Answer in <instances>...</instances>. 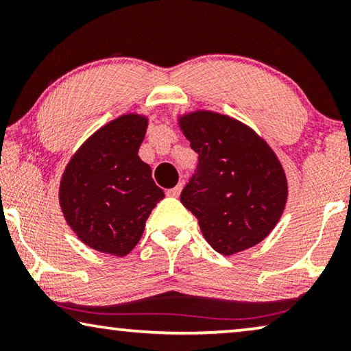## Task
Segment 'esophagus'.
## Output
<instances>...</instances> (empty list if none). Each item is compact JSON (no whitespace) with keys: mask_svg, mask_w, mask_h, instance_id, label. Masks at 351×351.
I'll return each mask as SVG.
<instances>
[{"mask_svg":"<svg viewBox=\"0 0 351 351\" xmlns=\"http://www.w3.org/2000/svg\"><path fill=\"white\" fill-rule=\"evenodd\" d=\"M181 190H182V184H178V186H176V187H173V189H170V190H169V192H167V195H169V197H173V198H178V197H180Z\"/></svg>","mask_w":351,"mask_h":351,"instance_id":"34e87169","label":"esophagus"}]
</instances>
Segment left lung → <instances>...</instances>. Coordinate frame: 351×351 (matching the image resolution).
Returning a JSON list of instances; mask_svg holds the SVG:
<instances>
[{
    "label": "left lung",
    "instance_id": "8db88e82",
    "mask_svg": "<svg viewBox=\"0 0 351 351\" xmlns=\"http://www.w3.org/2000/svg\"><path fill=\"white\" fill-rule=\"evenodd\" d=\"M178 125L198 153V171L181 203L198 218L206 241L223 255L258 245L288 201V180L274 150L246 123L215 111L180 114Z\"/></svg>",
    "mask_w": 351,
    "mask_h": 351
}]
</instances>
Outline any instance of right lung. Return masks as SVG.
Here are the masks:
<instances>
[{
  "instance_id": "add662e5",
  "label": "right lung",
  "mask_w": 351,
  "mask_h": 351,
  "mask_svg": "<svg viewBox=\"0 0 351 351\" xmlns=\"http://www.w3.org/2000/svg\"><path fill=\"white\" fill-rule=\"evenodd\" d=\"M147 127L145 114L119 116L83 142L64 167L58 187L63 217L94 251L114 257L132 252L164 198L138 154Z\"/></svg>"
}]
</instances>
